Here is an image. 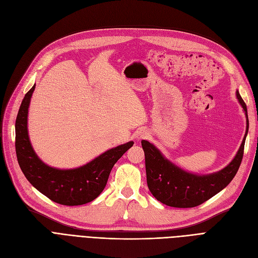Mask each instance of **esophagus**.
Returning <instances> with one entry per match:
<instances>
[{
    "instance_id": "1",
    "label": "esophagus",
    "mask_w": 258,
    "mask_h": 258,
    "mask_svg": "<svg viewBox=\"0 0 258 258\" xmlns=\"http://www.w3.org/2000/svg\"><path fill=\"white\" fill-rule=\"evenodd\" d=\"M136 137H137V139H138V140H143V139H146V138L148 137V131H147L146 129H140V130L137 132Z\"/></svg>"
}]
</instances>
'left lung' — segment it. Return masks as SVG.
<instances>
[{
    "instance_id": "left-lung-1",
    "label": "left lung",
    "mask_w": 258,
    "mask_h": 258,
    "mask_svg": "<svg viewBox=\"0 0 258 258\" xmlns=\"http://www.w3.org/2000/svg\"><path fill=\"white\" fill-rule=\"evenodd\" d=\"M236 96L246 116L245 135L232 162L217 173L198 175L185 172L167 160L148 141L143 140L141 142L145 154L148 189L159 202L176 208L195 207L215 197L233 180L242 161L245 138L248 131L246 105L238 91Z\"/></svg>"
}]
</instances>
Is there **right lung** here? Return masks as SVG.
<instances>
[{
  "label": "right lung",
  "instance_id": "right-lung-1",
  "mask_svg": "<svg viewBox=\"0 0 258 258\" xmlns=\"http://www.w3.org/2000/svg\"><path fill=\"white\" fill-rule=\"evenodd\" d=\"M35 84L25 94L16 119V154L26 179L48 199L60 205L78 206L94 201L103 191L112 167L133 145L106 150L91 162L70 170H59L43 163L35 154L28 133V113Z\"/></svg>",
  "mask_w": 258,
  "mask_h": 258
}]
</instances>
